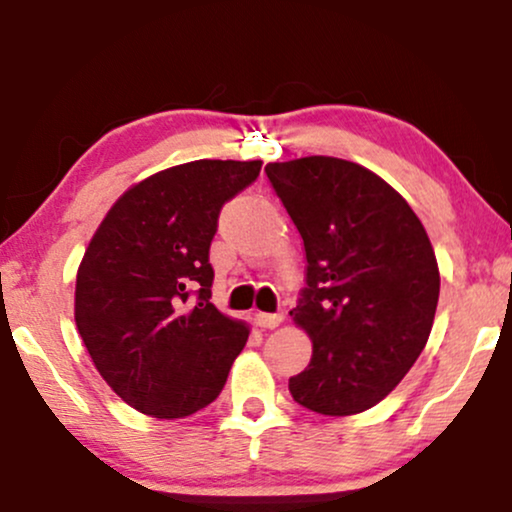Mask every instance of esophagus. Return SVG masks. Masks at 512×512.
Here are the masks:
<instances>
[{"instance_id": "obj_1", "label": "esophagus", "mask_w": 512, "mask_h": 512, "mask_svg": "<svg viewBox=\"0 0 512 512\" xmlns=\"http://www.w3.org/2000/svg\"><path fill=\"white\" fill-rule=\"evenodd\" d=\"M257 327H264V330H274L284 322V313H257L255 315Z\"/></svg>"}]
</instances>
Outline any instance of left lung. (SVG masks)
Listing matches in <instances>:
<instances>
[{
	"mask_svg": "<svg viewBox=\"0 0 512 512\" xmlns=\"http://www.w3.org/2000/svg\"><path fill=\"white\" fill-rule=\"evenodd\" d=\"M305 248V289L291 310L313 339L293 375L298 404L325 416L390 395L428 342L440 274L419 216L358 163L305 156L264 168Z\"/></svg>",
	"mask_w": 512,
	"mask_h": 512,
	"instance_id": "8db88e82",
	"label": "left lung"
}]
</instances>
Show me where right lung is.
Segmentation results:
<instances>
[{"instance_id":"obj_1","label":"right lung","mask_w":512,"mask_h":512,"mask_svg":"<svg viewBox=\"0 0 512 512\" xmlns=\"http://www.w3.org/2000/svg\"><path fill=\"white\" fill-rule=\"evenodd\" d=\"M262 161H192L129 187L76 274L74 320L103 380L129 407L185 419L219 397L250 330L211 303L221 207Z\"/></svg>"}]
</instances>
